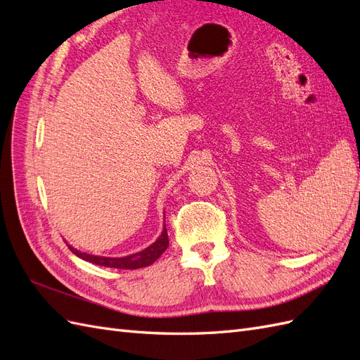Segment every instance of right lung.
I'll return each mask as SVG.
<instances>
[{
  "mask_svg": "<svg viewBox=\"0 0 360 360\" xmlns=\"http://www.w3.org/2000/svg\"><path fill=\"white\" fill-rule=\"evenodd\" d=\"M169 240H168V233H167V226L163 228V231L160 234V237L158 240L146 248L144 250H141L138 254L129 255V257H123V258H110V257H96V255H90L85 252H79L78 249H75L72 246H69V249L72 252L79 257L85 261H90L93 264L97 266H103V267H114V269H141V267H147L150 264H153L155 261L165 252V249L168 248Z\"/></svg>",
  "mask_w": 360,
  "mask_h": 360,
  "instance_id": "obj_1",
  "label": "right lung"
}]
</instances>
